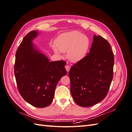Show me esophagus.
I'll list each match as a JSON object with an SVG mask.
<instances>
[{"label":"esophagus","mask_w":132,"mask_h":132,"mask_svg":"<svg viewBox=\"0 0 132 132\" xmlns=\"http://www.w3.org/2000/svg\"><path fill=\"white\" fill-rule=\"evenodd\" d=\"M65 69H66V70L67 71V72H69L70 71V70L71 69V67H70V66L69 65H67V66H65Z\"/></svg>","instance_id":"1"}]
</instances>
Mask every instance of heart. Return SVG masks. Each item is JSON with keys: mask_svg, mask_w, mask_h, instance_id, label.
<instances>
[{"mask_svg": "<svg viewBox=\"0 0 132 132\" xmlns=\"http://www.w3.org/2000/svg\"><path fill=\"white\" fill-rule=\"evenodd\" d=\"M89 47V40L86 36L78 31H72L63 34L58 38L54 50L59 55L67 52L68 59L77 62L85 57Z\"/></svg>", "mask_w": 132, "mask_h": 132, "instance_id": "1", "label": "heart"}]
</instances>
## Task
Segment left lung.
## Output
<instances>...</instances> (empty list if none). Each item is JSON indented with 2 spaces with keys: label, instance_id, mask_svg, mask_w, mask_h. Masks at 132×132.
Segmentation results:
<instances>
[{
  "label": "left lung",
  "instance_id": "8db88e82",
  "mask_svg": "<svg viewBox=\"0 0 132 132\" xmlns=\"http://www.w3.org/2000/svg\"><path fill=\"white\" fill-rule=\"evenodd\" d=\"M113 65L110 43L94 35L89 53L75 63L69 73L71 95L76 104L90 107L105 98L113 78Z\"/></svg>",
  "mask_w": 132,
  "mask_h": 132
}]
</instances>
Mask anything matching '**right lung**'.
<instances>
[{"label": "right lung", "instance_id": "right-lung-1", "mask_svg": "<svg viewBox=\"0 0 132 132\" xmlns=\"http://www.w3.org/2000/svg\"><path fill=\"white\" fill-rule=\"evenodd\" d=\"M38 35L32 31L25 36L17 50L14 67L20 95L37 108L49 106L53 100L57 84L66 75L65 61L50 62L32 43Z\"/></svg>", "mask_w": 132, "mask_h": 132}]
</instances>
